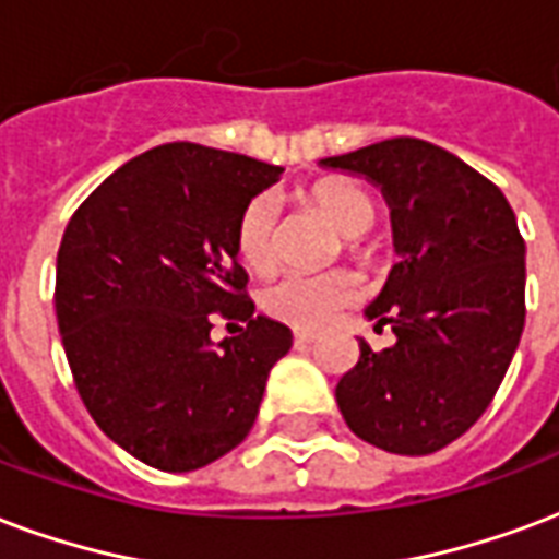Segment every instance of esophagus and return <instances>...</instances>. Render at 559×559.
Segmentation results:
<instances>
[{"label": "esophagus", "instance_id": "obj_1", "mask_svg": "<svg viewBox=\"0 0 559 559\" xmlns=\"http://www.w3.org/2000/svg\"><path fill=\"white\" fill-rule=\"evenodd\" d=\"M293 340H296V346H313V343H317V334H313V331H296Z\"/></svg>", "mask_w": 559, "mask_h": 559}]
</instances>
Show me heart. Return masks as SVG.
Wrapping results in <instances>:
<instances>
[{"label": "heart", "mask_w": 559, "mask_h": 559, "mask_svg": "<svg viewBox=\"0 0 559 559\" xmlns=\"http://www.w3.org/2000/svg\"><path fill=\"white\" fill-rule=\"evenodd\" d=\"M305 202L325 216L336 231L348 237V249L360 251V237L374 225L378 207L364 187L346 178H325L305 190ZM237 251L251 270H270L278 258V202L275 195H254L237 223ZM364 296V284L352 272L301 275L284 272L261 293V305L270 317L296 328H322L352 308Z\"/></svg>", "instance_id": "1"}]
</instances>
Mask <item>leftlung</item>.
I'll return each mask as SVG.
<instances>
[{"mask_svg":"<svg viewBox=\"0 0 559 559\" xmlns=\"http://www.w3.org/2000/svg\"><path fill=\"white\" fill-rule=\"evenodd\" d=\"M369 178L390 204L395 263L366 308L395 346L372 352L336 383L352 431L393 454L421 457L475 425L504 381L525 328V240L489 178L416 138L325 157Z\"/></svg>","mask_w":559,"mask_h":559,"instance_id":"1","label":"left lung"}]
</instances>
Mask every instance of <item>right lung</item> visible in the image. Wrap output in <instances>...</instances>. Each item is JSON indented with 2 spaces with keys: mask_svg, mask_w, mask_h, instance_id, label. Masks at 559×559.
I'll return each instance as SVG.
<instances>
[{
  "mask_svg": "<svg viewBox=\"0 0 559 559\" xmlns=\"http://www.w3.org/2000/svg\"><path fill=\"white\" fill-rule=\"evenodd\" d=\"M281 166L199 143L131 157L72 213L55 313L81 402L131 457L193 472L237 449L293 334L254 317L237 263L242 207ZM213 312L247 322L210 340Z\"/></svg>",
  "mask_w": 559,
  "mask_h": 559,
  "instance_id": "add662e5",
  "label": "right lung"
}]
</instances>
